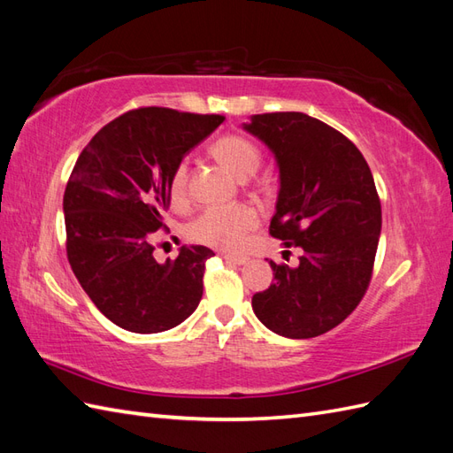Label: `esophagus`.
Instances as JSON below:
<instances>
[{
  "instance_id": "esophagus-1",
  "label": "esophagus",
  "mask_w": 453,
  "mask_h": 453,
  "mask_svg": "<svg viewBox=\"0 0 453 453\" xmlns=\"http://www.w3.org/2000/svg\"><path fill=\"white\" fill-rule=\"evenodd\" d=\"M227 262H231V265H235V266H243V265H247L249 262V258L247 257H241V255H229V252H224L222 255Z\"/></svg>"
}]
</instances>
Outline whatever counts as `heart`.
Masks as SVG:
<instances>
[{"mask_svg":"<svg viewBox=\"0 0 453 453\" xmlns=\"http://www.w3.org/2000/svg\"><path fill=\"white\" fill-rule=\"evenodd\" d=\"M212 154L239 181H247L255 175L262 160L257 144L243 134H226L218 139L212 146ZM187 181L188 164L181 160L167 181V196L173 206H183L187 203ZM257 224L258 218L255 210L245 204L212 206L187 226V237L216 249H237Z\"/></svg>","mask_w":453,"mask_h":453,"instance_id":"heart-1","label":"heart"}]
</instances>
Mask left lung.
<instances>
[{
	"label": "left lung",
	"instance_id": "1",
	"mask_svg": "<svg viewBox=\"0 0 453 453\" xmlns=\"http://www.w3.org/2000/svg\"><path fill=\"white\" fill-rule=\"evenodd\" d=\"M241 127L278 165L270 234L303 250L299 266L270 260L276 281L252 297V311L283 338H317L349 317L369 288L382 229L371 167L349 139L307 113L250 115Z\"/></svg>",
	"mask_w": 453,
	"mask_h": 453
}]
</instances>
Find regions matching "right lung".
Instances as JSON below:
<instances>
[{
	"instance_id": "1",
	"label": "right lung",
	"mask_w": 453,
	"mask_h": 453,
	"mask_svg": "<svg viewBox=\"0 0 453 453\" xmlns=\"http://www.w3.org/2000/svg\"><path fill=\"white\" fill-rule=\"evenodd\" d=\"M222 115L141 108L119 115L84 146L63 195L67 258L98 311L134 334L172 330L203 299V245H183L164 265L152 237L164 227L167 181Z\"/></svg>"
}]
</instances>
